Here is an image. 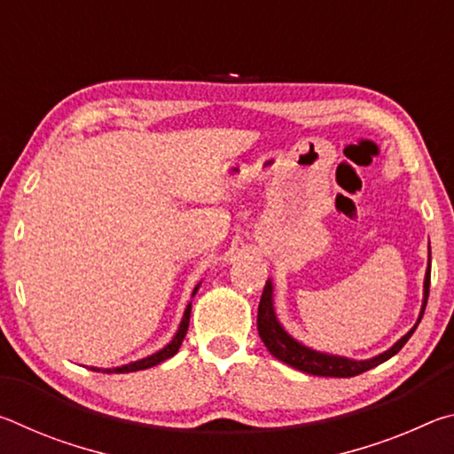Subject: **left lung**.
Returning <instances> with one entry per match:
<instances>
[{"label": "left lung", "instance_id": "8db88e82", "mask_svg": "<svg viewBox=\"0 0 454 454\" xmlns=\"http://www.w3.org/2000/svg\"><path fill=\"white\" fill-rule=\"evenodd\" d=\"M428 286H430V260H428V270L425 276V301H422V310L419 322L425 314L427 309V301H428ZM419 322L411 328L401 340H398L393 348H388L382 355L374 356L371 360H350L344 356H333V355H325V352H317L302 347L301 342H296L286 330L280 326V322L276 320L274 314V306H272V284L270 280L266 282L262 296H260V304H258V334L262 338V342L266 344V348L270 350V355H274L282 363H286L290 366L298 368V371L309 372L314 376H334V379H348V376H356L363 374L371 368L382 364L384 360H388L390 356H395L398 350H401L406 340L412 336L414 330H417Z\"/></svg>", "mask_w": 454, "mask_h": 454}]
</instances>
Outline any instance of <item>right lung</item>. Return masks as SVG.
I'll use <instances>...</instances> for the list:
<instances>
[{
	"label": "right lung",
	"instance_id": "add662e5",
	"mask_svg": "<svg viewBox=\"0 0 454 454\" xmlns=\"http://www.w3.org/2000/svg\"><path fill=\"white\" fill-rule=\"evenodd\" d=\"M198 286H200V284H198ZM198 286L194 288V292H192V296L196 294ZM190 312H192V304H188L186 312H184V318H182V322H180V328H178V333H176V336L172 338V342L168 344V347H164L162 350H158L156 355H152V356H148V358H142V360H136V363H129V364H126V366H118V368H91V371H96V372L102 371V372H116V374H121V372L144 371V368H150V366H156V364H160V363H164L166 358H170V356L176 355V352H178L180 344H182V340H184V336H186V333H188Z\"/></svg>",
	"mask_w": 454,
	"mask_h": 454
}]
</instances>
